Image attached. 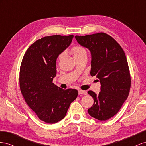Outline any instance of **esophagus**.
Listing matches in <instances>:
<instances>
[{"label": "esophagus", "instance_id": "1", "mask_svg": "<svg viewBox=\"0 0 146 146\" xmlns=\"http://www.w3.org/2000/svg\"><path fill=\"white\" fill-rule=\"evenodd\" d=\"M78 94L80 95H86L87 93V92L85 90H78Z\"/></svg>", "mask_w": 146, "mask_h": 146}]
</instances>
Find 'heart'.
I'll list each match as a JSON object with an SVG mask.
<instances>
[{
    "mask_svg": "<svg viewBox=\"0 0 146 146\" xmlns=\"http://www.w3.org/2000/svg\"><path fill=\"white\" fill-rule=\"evenodd\" d=\"M72 51H73L74 58L80 57L83 55H87L86 50L83 47L81 46H74L72 49ZM64 55H65L64 52L61 53L59 56V60L62 59V58L64 57Z\"/></svg>",
    "mask_w": 146,
    "mask_h": 146,
    "instance_id": "heart-1",
    "label": "heart"
}]
</instances>
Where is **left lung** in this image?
<instances>
[{
    "label": "left lung",
    "mask_w": 146,
    "mask_h": 146,
    "mask_svg": "<svg viewBox=\"0 0 146 146\" xmlns=\"http://www.w3.org/2000/svg\"><path fill=\"white\" fill-rule=\"evenodd\" d=\"M75 38L90 51V74L96 76L101 84L98 94L87 92L94 98L88 112L92 117L105 121L117 113L130 92L131 77L125 54L117 41L105 33L76 35Z\"/></svg>",
    "instance_id": "1"
}]
</instances>
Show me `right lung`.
<instances>
[{
  "mask_svg": "<svg viewBox=\"0 0 146 146\" xmlns=\"http://www.w3.org/2000/svg\"><path fill=\"white\" fill-rule=\"evenodd\" d=\"M73 36L56 35L38 40L27 49L21 64V92L27 105L46 123L63 119L78 96L76 89L64 90L52 82L57 58L69 46Z\"/></svg>",
  "mask_w": 146,
  "mask_h": 146,
  "instance_id": "obj_1",
  "label": "right lung"
}]
</instances>
